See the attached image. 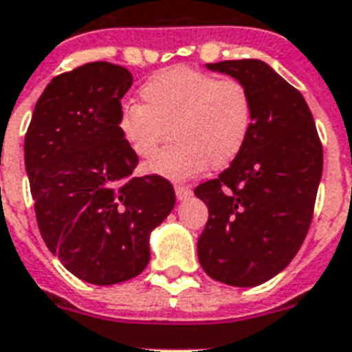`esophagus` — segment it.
Here are the masks:
<instances>
[{
	"label": "esophagus",
	"mask_w": 352,
	"mask_h": 352,
	"mask_svg": "<svg viewBox=\"0 0 352 352\" xmlns=\"http://www.w3.org/2000/svg\"><path fill=\"white\" fill-rule=\"evenodd\" d=\"M174 190H176L178 200H187V198L192 195V189H190L189 185H176V187H174Z\"/></svg>",
	"instance_id": "esophagus-1"
}]
</instances>
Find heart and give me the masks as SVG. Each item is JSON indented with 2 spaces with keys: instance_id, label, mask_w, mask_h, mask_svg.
<instances>
[{
  "instance_id": "b5f03b06",
  "label": "heart",
  "mask_w": 352,
  "mask_h": 352,
  "mask_svg": "<svg viewBox=\"0 0 352 352\" xmlns=\"http://www.w3.org/2000/svg\"><path fill=\"white\" fill-rule=\"evenodd\" d=\"M141 104L128 102L117 130L133 156L151 160L148 170L162 178L198 176L224 168L241 156L253 128V100L235 78H219L190 67H168L139 88Z\"/></svg>"
}]
</instances>
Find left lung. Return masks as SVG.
Instances as JSON below:
<instances>
[{
  "instance_id": "obj_1",
  "label": "left lung",
  "mask_w": 352,
  "mask_h": 352,
  "mask_svg": "<svg viewBox=\"0 0 352 352\" xmlns=\"http://www.w3.org/2000/svg\"><path fill=\"white\" fill-rule=\"evenodd\" d=\"M241 80L253 128L241 156L195 195L209 209L198 261L214 280L257 287L290 264L314 214L323 146L303 95L261 60L207 64Z\"/></svg>"
}]
</instances>
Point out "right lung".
Masks as SVG:
<instances>
[{
	"label": "right lung",
	"instance_id": "right-lung-1",
	"mask_svg": "<svg viewBox=\"0 0 352 352\" xmlns=\"http://www.w3.org/2000/svg\"><path fill=\"white\" fill-rule=\"evenodd\" d=\"M132 73L89 62L54 77L25 133V168L40 235L78 279L108 287L151 261V231L176 204L168 179L133 178V156L117 130Z\"/></svg>",
	"mask_w": 352,
	"mask_h": 352
}]
</instances>
